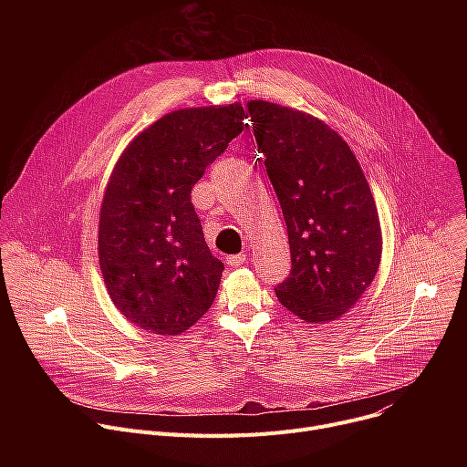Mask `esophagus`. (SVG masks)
<instances>
[{"mask_svg":"<svg viewBox=\"0 0 467 467\" xmlns=\"http://www.w3.org/2000/svg\"><path fill=\"white\" fill-rule=\"evenodd\" d=\"M245 262H247V254H244V253L231 254V256L227 258V264L233 265V268H240V265H244Z\"/></svg>","mask_w":467,"mask_h":467,"instance_id":"esophagus-1","label":"esophagus"}]
</instances>
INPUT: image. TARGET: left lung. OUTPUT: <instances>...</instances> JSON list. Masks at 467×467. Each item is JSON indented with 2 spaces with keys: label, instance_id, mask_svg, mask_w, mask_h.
<instances>
[{
  "label": "left lung",
  "instance_id": "obj_1",
  "mask_svg": "<svg viewBox=\"0 0 467 467\" xmlns=\"http://www.w3.org/2000/svg\"><path fill=\"white\" fill-rule=\"evenodd\" d=\"M247 110L288 229L292 272L277 285V299L308 323L337 319L380 264L382 234L366 175L325 121L262 99Z\"/></svg>",
  "mask_w": 467,
  "mask_h": 467
}]
</instances>
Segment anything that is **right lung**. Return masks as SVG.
Returning a JSON list of instances; mask_svg holds the SVG:
<instances>
[{"label": "right lung", "mask_w": 467, "mask_h": 467, "mask_svg": "<svg viewBox=\"0 0 467 467\" xmlns=\"http://www.w3.org/2000/svg\"><path fill=\"white\" fill-rule=\"evenodd\" d=\"M240 103L173 110L123 150L99 211L98 254L107 292L127 321L175 337L202 317L223 262L209 249L192 188L236 139Z\"/></svg>", "instance_id": "right-lung-1"}]
</instances>
